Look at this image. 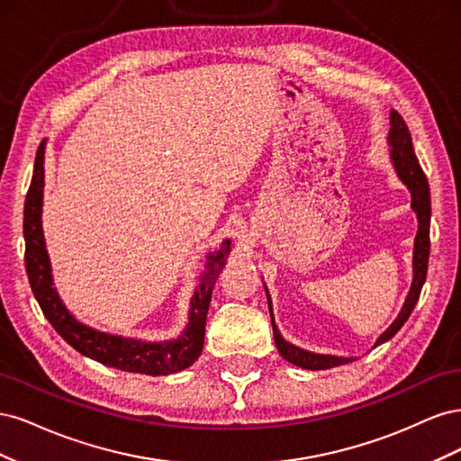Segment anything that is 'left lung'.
Instances as JSON below:
<instances>
[{
	"label": "left lung",
	"instance_id": "obj_1",
	"mask_svg": "<svg viewBox=\"0 0 461 461\" xmlns=\"http://www.w3.org/2000/svg\"><path fill=\"white\" fill-rule=\"evenodd\" d=\"M390 134H388V142L393 146V161L398 171V176L403 180L411 192V207L417 213V221H420V230H417L415 236V248H413V283L410 288V294L406 298V303L400 312V315L394 319V323L390 325L383 334L381 339L375 342V346H379L386 340H390L394 334L403 327L408 317L411 315L417 300H420L421 288L427 276V267H429V252H430V236H429V227H430V192H429V183L427 176L421 169L420 159L415 158V151L411 146V136L406 121L402 119L398 111H393L390 113ZM269 298V296H267ZM269 312H271V302H269ZM271 321H273V312H271ZM273 334H275V344L276 350L281 352V356L303 369H330L337 366H344L348 361H352V357H334V356H319L300 350V348L288 344L281 332L276 330L275 321H273Z\"/></svg>",
	"mask_w": 461,
	"mask_h": 461
}]
</instances>
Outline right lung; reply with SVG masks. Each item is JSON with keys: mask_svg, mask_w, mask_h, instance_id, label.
<instances>
[{"mask_svg": "<svg viewBox=\"0 0 461 461\" xmlns=\"http://www.w3.org/2000/svg\"><path fill=\"white\" fill-rule=\"evenodd\" d=\"M41 188H44V142L36 149L34 173L24 200L23 232L26 275H29L34 298L38 300L41 312H44L53 329L80 354L100 361L104 366L117 367L121 371L169 375L192 366L202 354L209 302H212L213 285L217 281L219 271L222 269V263H225L230 242H222L221 252L209 256L207 273L202 276V283L192 298L190 325L178 340L149 344L111 337V334L95 332L94 329L80 325L65 310L63 302L53 288L44 232H41Z\"/></svg>", "mask_w": 461, "mask_h": 461, "instance_id": "1", "label": "right lung"}]
</instances>
